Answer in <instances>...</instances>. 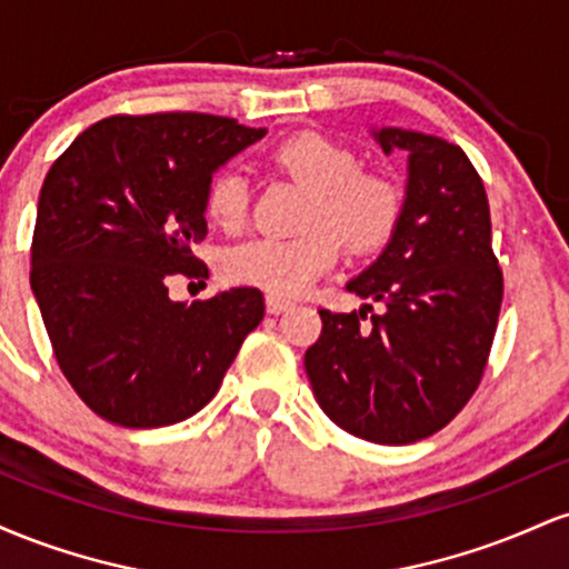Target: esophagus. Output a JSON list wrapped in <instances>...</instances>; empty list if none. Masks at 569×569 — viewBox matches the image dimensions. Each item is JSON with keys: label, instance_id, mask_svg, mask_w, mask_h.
<instances>
[{"label": "esophagus", "instance_id": "34e87169", "mask_svg": "<svg viewBox=\"0 0 569 569\" xmlns=\"http://www.w3.org/2000/svg\"><path fill=\"white\" fill-rule=\"evenodd\" d=\"M293 302L286 297H278V293H267V312H272V316H278V312L289 310Z\"/></svg>", "mask_w": 569, "mask_h": 569}]
</instances>
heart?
<instances>
[{
	"instance_id": "b5f03b06",
	"label": "heart",
	"mask_w": 569,
	"mask_h": 569,
	"mask_svg": "<svg viewBox=\"0 0 569 569\" xmlns=\"http://www.w3.org/2000/svg\"><path fill=\"white\" fill-rule=\"evenodd\" d=\"M272 162L310 187L297 238L243 240L221 257V272L240 286L293 297L335 270L339 240L352 257H369L393 240L407 211V192L390 173L361 168V158L321 133H297L272 149ZM206 213L224 232H238L248 217V181L238 168L208 179Z\"/></svg>"
}]
</instances>
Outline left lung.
Listing matches in <instances>:
<instances>
[{"label": "left lung", "mask_w": 569, "mask_h": 569, "mask_svg": "<svg viewBox=\"0 0 569 569\" xmlns=\"http://www.w3.org/2000/svg\"><path fill=\"white\" fill-rule=\"evenodd\" d=\"M385 154L409 158L407 211L375 264L348 283L380 305L321 312L305 352L331 422L371 443L433 436L471 401L498 329L502 270L481 176L457 143L417 130H375ZM372 316L369 317L368 312Z\"/></svg>", "instance_id": "8db88e82"}]
</instances>
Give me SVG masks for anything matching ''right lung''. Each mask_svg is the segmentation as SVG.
Here are the masks:
<instances>
[{"mask_svg": "<svg viewBox=\"0 0 569 569\" xmlns=\"http://www.w3.org/2000/svg\"><path fill=\"white\" fill-rule=\"evenodd\" d=\"M267 133L202 112L114 114L82 130L39 192L34 291L77 396L122 428L187 420L217 396L264 318L259 289L173 302L168 278H208L213 171Z\"/></svg>", "mask_w": 569, "mask_h": 569, "instance_id": "right-lung-1", "label": "right lung"}]
</instances>
